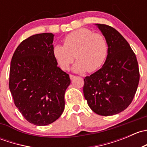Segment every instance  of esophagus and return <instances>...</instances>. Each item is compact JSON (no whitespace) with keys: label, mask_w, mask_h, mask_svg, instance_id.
Here are the masks:
<instances>
[{"label":"esophagus","mask_w":147,"mask_h":147,"mask_svg":"<svg viewBox=\"0 0 147 147\" xmlns=\"http://www.w3.org/2000/svg\"><path fill=\"white\" fill-rule=\"evenodd\" d=\"M75 78V75H69V78H70V80H73Z\"/></svg>","instance_id":"esophagus-1"}]
</instances>
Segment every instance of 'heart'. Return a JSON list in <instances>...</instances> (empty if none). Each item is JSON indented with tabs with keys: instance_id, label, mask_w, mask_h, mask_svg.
Here are the masks:
<instances>
[{
	"instance_id": "obj_1",
	"label": "heart",
	"mask_w": 147,
	"mask_h": 147,
	"mask_svg": "<svg viewBox=\"0 0 147 147\" xmlns=\"http://www.w3.org/2000/svg\"><path fill=\"white\" fill-rule=\"evenodd\" d=\"M64 45H55L53 54L59 67L67 70L75 58L72 67L76 72H92L103 65L108 53L106 39L100 33H93L87 28H80L67 34L63 39Z\"/></svg>"
}]
</instances>
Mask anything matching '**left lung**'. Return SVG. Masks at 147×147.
<instances>
[{
  "label": "left lung",
  "mask_w": 147,
  "mask_h": 147,
  "mask_svg": "<svg viewBox=\"0 0 147 147\" xmlns=\"http://www.w3.org/2000/svg\"><path fill=\"white\" fill-rule=\"evenodd\" d=\"M107 42L108 53L101 69L84 79L83 93L89 107L102 116L117 115L132 102L139 82L137 57L117 30L96 24Z\"/></svg>",
  "instance_id": "8db88e82"
}]
</instances>
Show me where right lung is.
<instances>
[{
    "instance_id": "obj_1",
    "label": "right lung",
    "mask_w": 147,
    "mask_h": 147,
    "mask_svg": "<svg viewBox=\"0 0 147 147\" xmlns=\"http://www.w3.org/2000/svg\"><path fill=\"white\" fill-rule=\"evenodd\" d=\"M53 33L24 40L10 63L9 88L15 105L31 124L45 126L61 116L65 92L70 84L68 74L57 67L53 54Z\"/></svg>"
}]
</instances>
